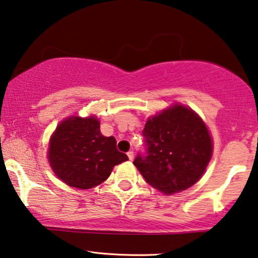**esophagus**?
<instances>
[{"instance_id":"34e87169","label":"esophagus","mask_w":258,"mask_h":258,"mask_svg":"<svg viewBox=\"0 0 258 258\" xmlns=\"http://www.w3.org/2000/svg\"><path fill=\"white\" fill-rule=\"evenodd\" d=\"M126 155H128V158L130 161H133V158H134V151L133 150H130V151H128V153H126Z\"/></svg>"}]
</instances>
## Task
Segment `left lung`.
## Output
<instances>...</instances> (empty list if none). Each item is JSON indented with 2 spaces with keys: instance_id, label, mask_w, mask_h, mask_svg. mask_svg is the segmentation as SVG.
<instances>
[{
  "instance_id": "obj_1",
  "label": "left lung",
  "mask_w": 258,
  "mask_h": 258,
  "mask_svg": "<svg viewBox=\"0 0 258 258\" xmlns=\"http://www.w3.org/2000/svg\"><path fill=\"white\" fill-rule=\"evenodd\" d=\"M144 146L134 160L147 183L165 195L190 188L201 178L213 153L202 119L183 105L149 118Z\"/></svg>"
}]
</instances>
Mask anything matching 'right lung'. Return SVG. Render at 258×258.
Masks as SVG:
<instances>
[{
  "mask_svg": "<svg viewBox=\"0 0 258 258\" xmlns=\"http://www.w3.org/2000/svg\"><path fill=\"white\" fill-rule=\"evenodd\" d=\"M128 156L105 137L95 117H69L57 126L49 144V162L59 179L77 189L94 188Z\"/></svg>",
  "mask_w": 258,
  "mask_h": 258,
  "instance_id": "add662e5",
  "label": "right lung"
}]
</instances>
